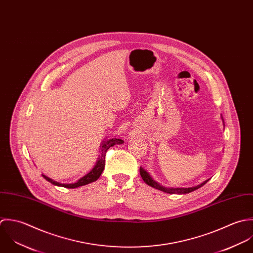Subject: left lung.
<instances>
[{
  "label": "left lung",
  "instance_id": "left-lung-1",
  "mask_svg": "<svg viewBox=\"0 0 253 253\" xmlns=\"http://www.w3.org/2000/svg\"><path fill=\"white\" fill-rule=\"evenodd\" d=\"M140 174H141V176H142V178H143V180L146 184H148L149 186H151L152 188H155V189H157L161 192L167 193V194H179V195L189 194L191 192H194V191L200 189L204 184H206L209 181V179H208V180L204 181L201 185H198V186L193 187V188H166V187H163L160 184H158L156 181H154L152 179V176L143 167H140Z\"/></svg>",
  "mask_w": 253,
  "mask_h": 253
}]
</instances>
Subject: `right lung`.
Wrapping results in <instances>:
<instances>
[{
	"label": "right lung",
	"mask_w": 253,
	"mask_h": 253,
	"mask_svg": "<svg viewBox=\"0 0 253 253\" xmlns=\"http://www.w3.org/2000/svg\"><path fill=\"white\" fill-rule=\"evenodd\" d=\"M124 141L121 140V139H109V140H105L101 146V153H100V156L98 158V161L96 163V165L94 166V168L88 173L86 174L84 177H82L81 179H79L76 183H73V184H60L56 181H53L51 178L47 177L46 175L42 174V176L47 180L49 181L50 183H51L52 185L54 186H59V187H63V188H68V189H75V188H78V187H81V186H84V185H87V184H90V183H93L95 181H97L104 169V165H105V153L107 152V150L111 147H113L114 145H119V144H123Z\"/></svg>",
	"instance_id": "right-lung-1"
}]
</instances>
